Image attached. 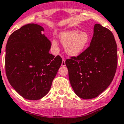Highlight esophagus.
<instances>
[{"mask_svg": "<svg viewBox=\"0 0 124 124\" xmlns=\"http://www.w3.org/2000/svg\"><path fill=\"white\" fill-rule=\"evenodd\" d=\"M61 66H66V63H65V60H62V63H61Z\"/></svg>", "mask_w": 124, "mask_h": 124, "instance_id": "1", "label": "esophagus"}]
</instances>
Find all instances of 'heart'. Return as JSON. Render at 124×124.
<instances>
[{
    "label": "heart",
    "mask_w": 124,
    "mask_h": 124,
    "mask_svg": "<svg viewBox=\"0 0 124 124\" xmlns=\"http://www.w3.org/2000/svg\"><path fill=\"white\" fill-rule=\"evenodd\" d=\"M60 39L64 45L65 51L71 56H77L84 51L89 41V36L87 32L80 31L77 30H68L61 32ZM54 48L58 47V42L56 40L52 41Z\"/></svg>",
    "instance_id": "heart-1"
}]
</instances>
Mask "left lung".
I'll return each mask as SVG.
<instances>
[{
	"mask_svg": "<svg viewBox=\"0 0 124 124\" xmlns=\"http://www.w3.org/2000/svg\"><path fill=\"white\" fill-rule=\"evenodd\" d=\"M65 63L75 93L85 100L98 96L110 85L117 67V47L112 32L95 24L89 47Z\"/></svg>",
	"mask_w": 124,
	"mask_h": 124,
	"instance_id": "left-lung-1",
	"label": "left lung"
}]
</instances>
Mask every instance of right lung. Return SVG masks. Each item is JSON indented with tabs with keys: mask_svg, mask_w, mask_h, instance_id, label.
Instances as JSON below:
<instances>
[{
	"mask_svg": "<svg viewBox=\"0 0 124 124\" xmlns=\"http://www.w3.org/2000/svg\"><path fill=\"white\" fill-rule=\"evenodd\" d=\"M44 28L30 23L14 31L6 47L5 68L9 82L23 98L38 100L49 91L61 63L50 54L51 43Z\"/></svg>",
	"mask_w": 124,
	"mask_h": 124,
	"instance_id": "add662e5",
	"label": "right lung"
}]
</instances>
